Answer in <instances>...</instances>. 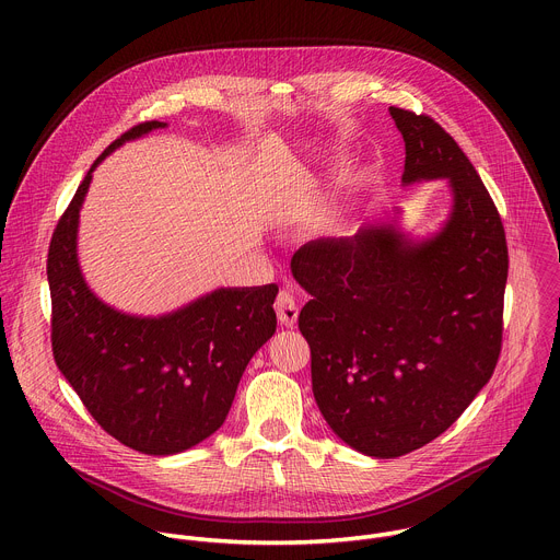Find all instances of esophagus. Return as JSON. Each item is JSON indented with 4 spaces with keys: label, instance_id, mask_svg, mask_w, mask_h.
<instances>
[{
    "label": "esophagus",
    "instance_id": "1",
    "mask_svg": "<svg viewBox=\"0 0 560 560\" xmlns=\"http://www.w3.org/2000/svg\"><path fill=\"white\" fill-rule=\"evenodd\" d=\"M275 310H277V316L279 322L285 326V328H292L296 324V316H299V305H296V299L290 290H281L277 294V301H275Z\"/></svg>",
    "mask_w": 560,
    "mask_h": 560
}]
</instances>
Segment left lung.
<instances>
[{
  "instance_id": "1",
  "label": "left lung",
  "mask_w": 560,
  "mask_h": 560,
  "mask_svg": "<svg viewBox=\"0 0 560 560\" xmlns=\"http://www.w3.org/2000/svg\"><path fill=\"white\" fill-rule=\"evenodd\" d=\"M389 115L406 141L404 186L447 179L443 225L415 238L392 208L354 236L305 244L290 264L312 296L299 330L314 401L346 445L374 458L434 441L483 389L508 283L505 230L465 152L428 115Z\"/></svg>"
}]
</instances>
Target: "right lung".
Returning <instances> with one entry per match:
<instances>
[{"mask_svg": "<svg viewBox=\"0 0 560 560\" xmlns=\"http://www.w3.org/2000/svg\"><path fill=\"white\" fill-rule=\"evenodd\" d=\"M145 121L113 141L59 219L48 250L52 354L93 419L119 443L179 454L214 434L255 352L275 335V283L217 288L173 312L139 316L102 301L77 255L93 171L126 141L166 128Z\"/></svg>", "mask_w": 560, "mask_h": 560, "instance_id": "1", "label": "right lung"}]
</instances>
